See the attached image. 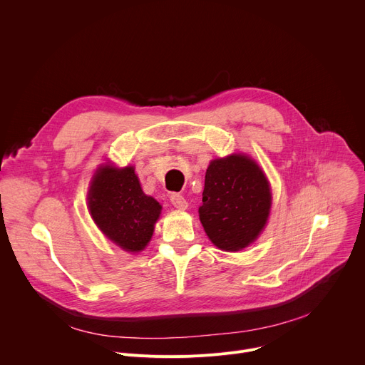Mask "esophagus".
I'll list each match as a JSON object with an SVG mask.
<instances>
[{
    "label": "esophagus",
    "mask_w": 365,
    "mask_h": 365,
    "mask_svg": "<svg viewBox=\"0 0 365 365\" xmlns=\"http://www.w3.org/2000/svg\"><path fill=\"white\" fill-rule=\"evenodd\" d=\"M170 202H172V205L176 207V210H180V211L187 210V202H186V199H185L182 195H179V193H172Z\"/></svg>",
    "instance_id": "esophagus-1"
}]
</instances>
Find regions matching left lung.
<instances>
[{"instance_id": "8db88e82", "label": "left lung", "mask_w": 365, "mask_h": 365, "mask_svg": "<svg viewBox=\"0 0 365 365\" xmlns=\"http://www.w3.org/2000/svg\"><path fill=\"white\" fill-rule=\"evenodd\" d=\"M272 207L270 183L255 160L231 154L210 163L199 220L214 245L240 251L257 240Z\"/></svg>"}]
</instances>
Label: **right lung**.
Segmentation results:
<instances>
[{"label":"right lung","instance_id":"add662e5","mask_svg":"<svg viewBox=\"0 0 365 365\" xmlns=\"http://www.w3.org/2000/svg\"><path fill=\"white\" fill-rule=\"evenodd\" d=\"M88 206L102 234L128 252L145 248L162 212V205L143 192L133 166H101L91 182Z\"/></svg>","mask_w":365,"mask_h":365}]
</instances>
